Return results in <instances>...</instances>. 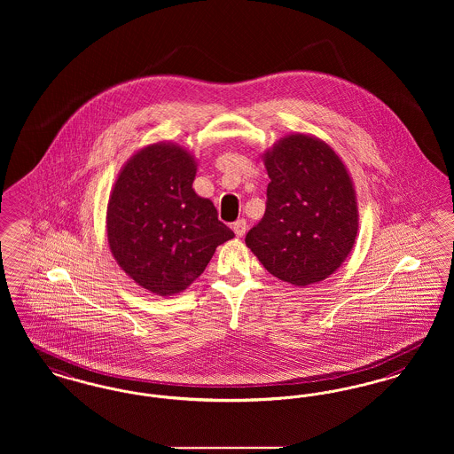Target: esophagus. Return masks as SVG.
<instances>
[{
	"instance_id": "34e87169",
	"label": "esophagus",
	"mask_w": 454,
	"mask_h": 454,
	"mask_svg": "<svg viewBox=\"0 0 454 454\" xmlns=\"http://www.w3.org/2000/svg\"><path fill=\"white\" fill-rule=\"evenodd\" d=\"M246 229H247V223H246L244 218H239V220H236V222L232 223V231H234V234H236L238 238H242V236L246 234Z\"/></svg>"
}]
</instances>
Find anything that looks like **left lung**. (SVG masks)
<instances>
[{"instance_id": "8db88e82", "label": "left lung", "mask_w": 454, "mask_h": 454, "mask_svg": "<svg viewBox=\"0 0 454 454\" xmlns=\"http://www.w3.org/2000/svg\"><path fill=\"white\" fill-rule=\"evenodd\" d=\"M270 184L262 220L246 244L262 266L292 286L330 277L357 236L356 192L350 176L326 144L290 135L264 153Z\"/></svg>"}]
</instances>
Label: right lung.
<instances>
[{
  "instance_id": "obj_1",
  "label": "right lung",
  "mask_w": 454,
  "mask_h": 454,
  "mask_svg": "<svg viewBox=\"0 0 454 454\" xmlns=\"http://www.w3.org/2000/svg\"><path fill=\"white\" fill-rule=\"evenodd\" d=\"M196 166L177 145H150L129 159L107 207V240L121 268L157 295L183 292L216 246L234 238L210 200L192 190Z\"/></svg>"
}]
</instances>
